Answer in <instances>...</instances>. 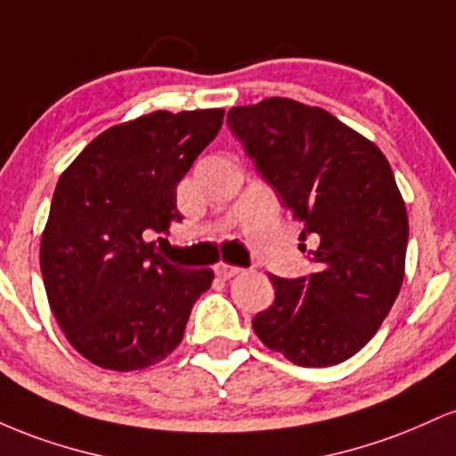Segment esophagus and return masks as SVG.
I'll list each match as a JSON object with an SVG mask.
<instances>
[{"mask_svg": "<svg viewBox=\"0 0 456 456\" xmlns=\"http://www.w3.org/2000/svg\"><path fill=\"white\" fill-rule=\"evenodd\" d=\"M214 272H216V276H221V279H233V276H238L240 272H242V268H238V265H229V264H218L216 268H214Z\"/></svg>", "mask_w": 456, "mask_h": 456, "instance_id": "esophagus-1", "label": "esophagus"}]
</instances>
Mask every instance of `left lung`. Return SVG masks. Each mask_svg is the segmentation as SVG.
I'll return each mask as SVG.
<instances>
[{
    "mask_svg": "<svg viewBox=\"0 0 456 456\" xmlns=\"http://www.w3.org/2000/svg\"><path fill=\"white\" fill-rule=\"evenodd\" d=\"M227 124L302 223L300 240L315 244L313 274H270L276 297L253 317L255 334L300 366L352 358L379 330L405 274L410 224L388 160L334 115L289 98L233 107Z\"/></svg>",
    "mask_w": 456,
    "mask_h": 456,
    "instance_id": "1",
    "label": "left lung"
}]
</instances>
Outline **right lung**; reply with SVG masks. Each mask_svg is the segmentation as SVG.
Masks as SVG:
<instances>
[{"instance_id":"add662e5","label":"right lung","mask_w":456,"mask_h":456,"mask_svg":"<svg viewBox=\"0 0 456 456\" xmlns=\"http://www.w3.org/2000/svg\"><path fill=\"white\" fill-rule=\"evenodd\" d=\"M223 109L156 111L104 130L61 174L43 242L51 311L83 358L111 370L165 360L212 270L169 264L151 238L180 221L175 186L223 126Z\"/></svg>"}]
</instances>
